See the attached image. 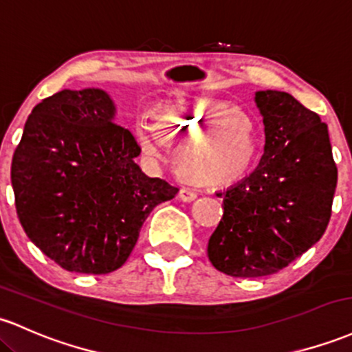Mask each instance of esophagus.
Instances as JSON below:
<instances>
[{"label": "esophagus", "instance_id": "esophagus-1", "mask_svg": "<svg viewBox=\"0 0 352 352\" xmlns=\"http://www.w3.org/2000/svg\"><path fill=\"white\" fill-rule=\"evenodd\" d=\"M179 197L184 200V202H192V200L197 197V192L190 187H182L179 192Z\"/></svg>", "mask_w": 352, "mask_h": 352}]
</instances>
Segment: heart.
Wrapping results in <instances>:
<instances>
[{
	"label": "heart",
	"mask_w": 352,
	"mask_h": 352,
	"mask_svg": "<svg viewBox=\"0 0 352 352\" xmlns=\"http://www.w3.org/2000/svg\"><path fill=\"white\" fill-rule=\"evenodd\" d=\"M155 129L144 126L138 138L152 157L179 145V167L200 184L223 185L241 180L258 153L257 120L229 100L180 95L153 111Z\"/></svg>",
	"instance_id": "b5f03b06"
}]
</instances>
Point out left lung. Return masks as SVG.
<instances>
[{
    "label": "left lung",
    "instance_id": "1",
    "mask_svg": "<svg viewBox=\"0 0 352 352\" xmlns=\"http://www.w3.org/2000/svg\"><path fill=\"white\" fill-rule=\"evenodd\" d=\"M264 155L222 197L223 214L207 256L232 277H264L287 267L322 237L333 212L338 167L327 125L285 91H257Z\"/></svg>",
    "mask_w": 352,
    "mask_h": 352
}]
</instances>
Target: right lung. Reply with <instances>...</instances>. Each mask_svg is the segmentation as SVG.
I'll return each mask as SVG.
<instances>
[{"instance_id": "obj_1", "label": "right lung", "mask_w": 352, "mask_h": 352, "mask_svg": "<svg viewBox=\"0 0 352 352\" xmlns=\"http://www.w3.org/2000/svg\"><path fill=\"white\" fill-rule=\"evenodd\" d=\"M113 117L103 90H61L33 108L13 153L19 223L69 272L122 267L150 212L179 192L142 172L140 145Z\"/></svg>"}]
</instances>
